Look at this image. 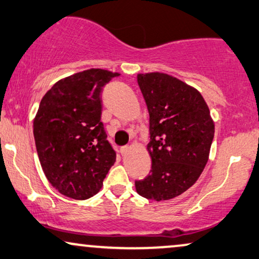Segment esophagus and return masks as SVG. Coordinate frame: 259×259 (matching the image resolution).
I'll list each match as a JSON object with an SVG mask.
<instances>
[{"instance_id":"obj_1","label":"esophagus","mask_w":259,"mask_h":259,"mask_svg":"<svg viewBox=\"0 0 259 259\" xmlns=\"http://www.w3.org/2000/svg\"><path fill=\"white\" fill-rule=\"evenodd\" d=\"M129 149H130V148L128 147V145H124V147L119 148V152H121V154H122L123 156H125V155L129 152Z\"/></svg>"}]
</instances>
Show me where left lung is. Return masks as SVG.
Instances as JSON below:
<instances>
[{
	"instance_id": "8db88e82",
	"label": "left lung",
	"mask_w": 259,
	"mask_h": 259,
	"mask_svg": "<svg viewBox=\"0 0 259 259\" xmlns=\"http://www.w3.org/2000/svg\"><path fill=\"white\" fill-rule=\"evenodd\" d=\"M147 103L151 170L135 182L138 195L167 201L196 183L209 159L214 123L197 89L164 72L138 74Z\"/></svg>"
}]
</instances>
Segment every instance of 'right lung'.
<instances>
[{
	"label": "right lung",
	"mask_w": 259,
	"mask_h": 259,
	"mask_svg": "<svg viewBox=\"0 0 259 259\" xmlns=\"http://www.w3.org/2000/svg\"><path fill=\"white\" fill-rule=\"evenodd\" d=\"M119 76L89 69L56 82L43 96L34 118L39 163L62 195L88 199L96 195L116 161L101 122L103 87Z\"/></svg>",
	"instance_id": "right-lung-1"
}]
</instances>
